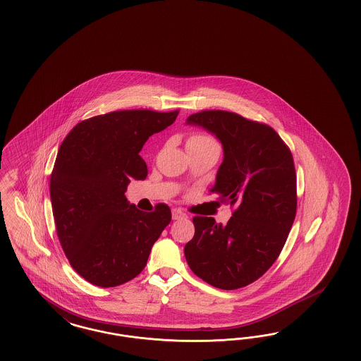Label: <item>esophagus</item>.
<instances>
[{"mask_svg": "<svg viewBox=\"0 0 361 361\" xmlns=\"http://www.w3.org/2000/svg\"><path fill=\"white\" fill-rule=\"evenodd\" d=\"M172 219H186V214L184 212H181L180 209H173L172 210Z\"/></svg>", "mask_w": 361, "mask_h": 361, "instance_id": "esophagus-1", "label": "esophagus"}]
</instances>
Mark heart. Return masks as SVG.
<instances>
[{
    "mask_svg": "<svg viewBox=\"0 0 361 361\" xmlns=\"http://www.w3.org/2000/svg\"><path fill=\"white\" fill-rule=\"evenodd\" d=\"M186 147H219V144L209 135L195 133L188 139Z\"/></svg>",
    "mask_w": 361,
    "mask_h": 361,
    "instance_id": "b5f03b06",
    "label": "heart"
}]
</instances>
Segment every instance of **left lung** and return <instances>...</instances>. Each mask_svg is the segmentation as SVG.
<instances>
[{
    "mask_svg": "<svg viewBox=\"0 0 361 361\" xmlns=\"http://www.w3.org/2000/svg\"><path fill=\"white\" fill-rule=\"evenodd\" d=\"M186 124L202 127L222 144L224 161L210 192L235 208L225 226L212 217L193 219L186 262L217 288L245 287L273 266L295 219L293 154L270 126L229 111H201Z\"/></svg>",
    "mask_w": 361,
    "mask_h": 361,
    "instance_id": "1",
    "label": "left lung"
}]
</instances>
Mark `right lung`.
Wrapping results in <instances>:
<instances>
[{"label":"right lung","mask_w":361,"mask_h":361,"mask_svg":"<svg viewBox=\"0 0 361 361\" xmlns=\"http://www.w3.org/2000/svg\"><path fill=\"white\" fill-rule=\"evenodd\" d=\"M178 111H115L80 121L59 147L50 177L55 228L71 267L90 283L115 287L142 273L171 222L157 204L145 213L124 196L148 171L139 152Z\"/></svg>","instance_id":"obj_1"}]
</instances>
